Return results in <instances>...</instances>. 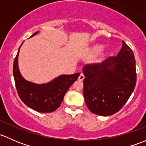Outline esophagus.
Listing matches in <instances>:
<instances>
[{"mask_svg": "<svg viewBox=\"0 0 146 146\" xmlns=\"http://www.w3.org/2000/svg\"><path fill=\"white\" fill-rule=\"evenodd\" d=\"M84 78H85V76H84L82 73H80V75L79 76V77H78V80H83Z\"/></svg>", "mask_w": 146, "mask_h": 146, "instance_id": "obj_1", "label": "esophagus"}]
</instances>
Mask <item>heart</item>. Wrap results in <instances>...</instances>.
<instances>
[{
    "label": "heart",
    "instance_id": "obj_1",
    "mask_svg": "<svg viewBox=\"0 0 146 146\" xmlns=\"http://www.w3.org/2000/svg\"><path fill=\"white\" fill-rule=\"evenodd\" d=\"M102 49V46H97L93 47V48H92V50H91L90 54L91 55H94V54L100 52Z\"/></svg>",
    "mask_w": 146,
    "mask_h": 146
}]
</instances>
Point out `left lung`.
I'll return each mask as SVG.
<instances>
[{
    "mask_svg": "<svg viewBox=\"0 0 146 146\" xmlns=\"http://www.w3.org/2000/svg\"><path fill=\"white\" fill-rule=\"evenodd\" d=\"M83 95L93 114L110 116L123 107L136 83V60L131 48L123 41L117 56L82 68Z\"/></svg>",
    "mask_w": 146,
    "mask_h": 146,
    "instance_id": "8db88e82",
    "label": "left lung"
}]
</instances>
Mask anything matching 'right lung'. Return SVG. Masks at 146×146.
I'll return each instance as SVG.
<instances>
[{"label": "right lung", "instance_id": "add662e5", "mask_svg": "<svg viewBox=\"0 0 146 146\" xmlns=\"http://www.w3.org/2000/svg\"><path fill=\"white\" fill-rule=\"evenodd\" d=\"M36 33L37 32L32 36ZM20 48V46L13 63V76L19 97L27 107L38 112L54 111L60 107L65 94L77 80L80 73L62 75L51 82L41 85L28 82L22 77L17 66Z\"/></svg>", "mask_w": 146, "mask_h": 146}]
</instances>
